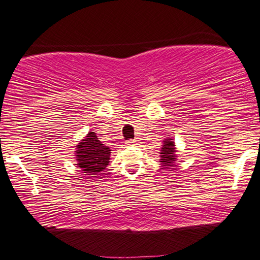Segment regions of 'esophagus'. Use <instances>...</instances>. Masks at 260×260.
Returning <instances> with one entry per match:
<instances>
[{"label":"esophagus","mask_w":260,"mask_h":260,"mask_svg":"<svg viewBox=\"0 0 260 260\" xmlns=\"http://www.w3.org/2000/svg\"><path fill=\"white\" fill-rule=\"evenodd\" d=\"M136 143H138V140H136V139L129 140V141H127V142H126L127 146H134V144H136Z\"/></svg>","instance_id":"esophagus-1"}]
</instances>
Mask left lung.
<instances>
[{"instance_id": "1", "label": "left lung", "mask_w": 260, "mask_h": 260, "mask_svg": "<svg viewBox=\"0 0 260 260\" xmlns=\"http://www.w3.org/2000/svg\"><path fill=\"white\" fill-rule=\"evenodd\" d=\"M178 150L175 148V143L173 141V138H166L162 140L161 149L159 152V162L164 169H169V167H172L175 165V161H177L178 158Z\"/></svg>"}]
</instances>
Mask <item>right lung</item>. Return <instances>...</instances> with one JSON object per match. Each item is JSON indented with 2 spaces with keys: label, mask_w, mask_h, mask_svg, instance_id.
Returning a JSON list of instances; mask_svg holds the SVG:
<instances>
[{
  "label": "right lung",
  "mask_w": 260,
  "mask_h": 260,
  "mask_svg": "<svg viewBox=\"0 0 260 260\" xmlns=\"http://www.w3.org/2000/svg\"><path fill=\"white\" fill-rule=\"evenodd\" d=\"M77 166L82 173L96 175L102 172L109 165L111 149L105 146L96 136L95 132H89L76 148Z\"/></svg>",
  "instance_id": "add662e5"
}]
</instances>
